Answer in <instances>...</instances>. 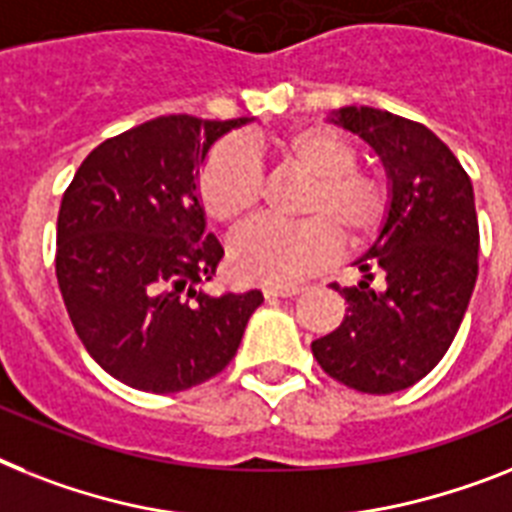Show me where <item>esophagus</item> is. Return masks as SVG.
<instances>
[{"instance_id": "34e87169", "label": "esophagus", "mask_w": 512, "mask_h": 512, "mask_svg": "<svg viewBox=\"0 0 512 512\" xmlns=\"http://www.w3.org/2000/svg\"><path fill=\"white\" fill-rule=\"evenodd\" d=\"M303 287L298 285H269L264 287L266 298H293V295L301 293Z\"/></svg>"}]
</instances>
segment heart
Here are the masks:
<instances>
[{"mask_svg": "<svg viewBox=\"0 0 512 512\" xmlns=\"http://www.w3.org/2000/svg\"><path fill=\"white\" fill-rule=\"evenodd\" d=\"M261 159L306 180L295 214L298 225L248 227L230 243V269L243 282L290 285L335 259L342 243L363 246L387 217L390 190L371 172L356 170V151L327 128H301L264 143H222L206 159L198 193L217 225L235 230L261 201Z\"/></svg>", "mask_w": 512, "mask_h": 512, "instance_id": "heart-1", "label": "heart"}]
</instances>
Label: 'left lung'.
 I'll return each mask as SVG.
<instances>
[{
  "mask_svg": "<svg viewBox=\"0 0 512 512\" xmlns=\"http://www.w3.org/2000/svg\"><path fill=\"white\" fill-rule=\"evenodd\" d=\"M327 120L374 149L390 206L356 261L358 285H335L348 314L311 350L337 382L390 395L442 361L466 316L479 274L474 185L453 151L418 122L374 107H342Z\"/></svg>",
  "mask_w": 512,
  "mask_h": 512,
  "instance_id": "obj_1",
  "label": "left lung"
}]
</instances>
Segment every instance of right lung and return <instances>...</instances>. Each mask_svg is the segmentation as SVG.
I'll use <instances>...</instances> for the list:
<instances>
[{"instance_id":"add662e5","label":"right lung","mask_w":512,"mask_h":512,"mask_svg":"<svg viewBox=\"0 0 512 512\" xmlns=\"http://www.w3.org/2000/svg\"><path fill=\"white\" fill-rule=\"evenodd\" d=\"M253 122L167 114L83 159L57 219V282L88 356L156 395L217 377L238 353L261 290H204L225 256L206 232L198 167Z\"/></svg>"}]
</instances>
